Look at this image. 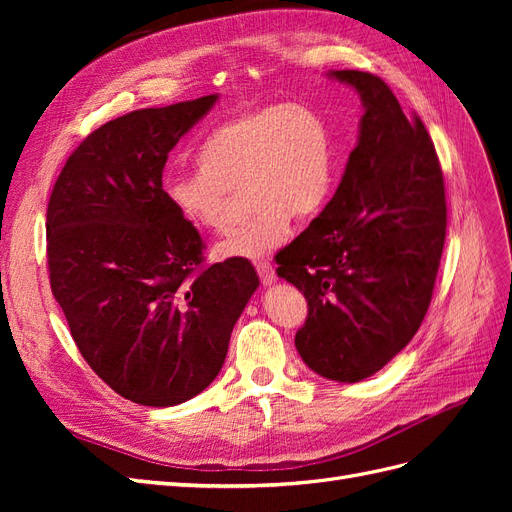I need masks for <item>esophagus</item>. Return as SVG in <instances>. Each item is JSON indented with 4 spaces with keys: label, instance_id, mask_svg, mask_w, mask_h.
<instances>
[{
    "label": "esophagus",
    "instance_id": "esophagus-1",
    "mask_svg": "<svg viewBox=\"0 0 512 512\" xmlns=\"http://www.w3.org/2000/svg\"><path fill=\"white\" fill-rule=\"evenodd\" d=\"M256 271H258L262 286L275 284V269H273L271 262H256Z\"/></svg>",
    "mask_w": 512,
    "mask_h": 512
}]
</instances>
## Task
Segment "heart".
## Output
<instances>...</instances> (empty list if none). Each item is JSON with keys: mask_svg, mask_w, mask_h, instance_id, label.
<instances>
[{"mask_svg": "<svg viewBox=\"0 0 512 512\" xmlns=\"http://www.w3.org/2000/svg\"><path fill=\"white\" fill-rule=\"evenodd\" d=\"M196 164V173L170 179L164 188L183 222L222 232L239 190L252 209L218 245L222 258H267L286 239L290 220L312 218L333 190L329 128L303 104H269L224 121L200 145Z\"/></svg>", "mask_w": 512, "mask_h": 512, "instance_id": "obj_1", "label": "heart"}]
</instances>
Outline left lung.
Returning a JSON list of instances; mask_svg holds the SVG:
<instances>
[{"mask_svg": "<svg viewBox=\"0 0 512 512\" xmlns=\"http://www.w3.org/2000/svg\"><path fill=\"white\" fill-rule=\"evenodd\" d=\"M365 113L342 183L324 211L277 254V275L307 299L294 337L327 380L361 382L408 346L431 303L446 239L444 177L416 115L380 76L331 70Z\"/></svg>", "mask_w": 512, "mask_h": 512, "instance_id": "1", "label": "left lung"}]
</instances>
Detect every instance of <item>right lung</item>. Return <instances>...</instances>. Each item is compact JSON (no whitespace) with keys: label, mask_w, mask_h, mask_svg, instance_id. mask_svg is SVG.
Returning <instances> with one entry per match:
<instances>
[{"label":"right lung","mask_w":512,"mask_h":512,"mask_svg":"<svg viewBox=\"0 0 512 512\" xmlns=\"http://www.w3.org/2000/svg\"><path fill=\"white\" fill-rule=\"evenodd\" d=\"M218 94L141 108L72 151L46 209L51 290L76 348L115 393L166 408L220 374L258 288L250 260L205 265L198 230L168 205V151Z\"/></svg>","instance_id":"obj_1"}]
</instances>
